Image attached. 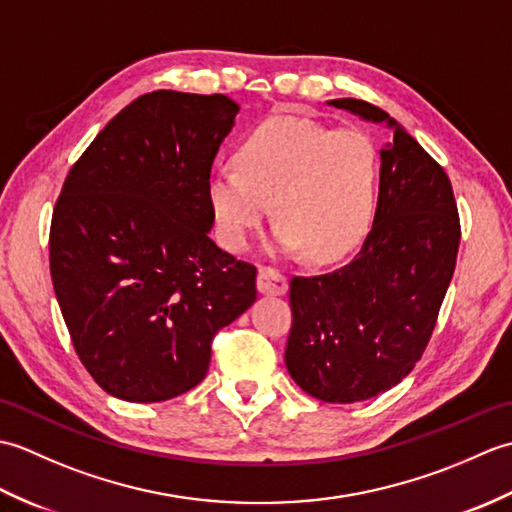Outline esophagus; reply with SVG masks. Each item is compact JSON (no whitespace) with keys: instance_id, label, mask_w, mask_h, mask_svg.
<instances>
[{"instance_id":"1","label":"esophagus","mask_w":512,"mask_h":512,"mask_svg":"<svg viewBox=\"0 0 512 512\" xmlns=\"http://www.w3.org/2000/svg\"><path fill=\"white\" fill-rule=\"evenodd\" d=\"M257 288L259 292H264V295H284L288 290V279L279 268L262 266L257 275Z\"/></svg>"}]
</instances>
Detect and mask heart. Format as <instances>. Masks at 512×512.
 <instances>
[{"mask_svg": "<svg viewBox=\"0 0 512 512\" xmlns=\"http://www.w3.org/2000/svg\"><path fill=\"white\" fill-rule=\"evenodd\" d=\"M235 169H217L209 202L224 244L244 250L275 204V246L306 248L330 262L354 248L374 217L378 151L358 129H328L295 116H273L239 140Z\"/></svg>", "mask_w": 512, "mask_h": 512, "instance_id": "b5f03b06", "label": "heart"}]
</instances>
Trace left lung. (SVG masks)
I'll use <instances>...</instances> for the list:
<instances>
[{
    "label": "left lung",
    "mask_w": 512,
    "mask_h": 512,
    "mask_svg": "<svg viewBox=\"0 0 512 512\" xmlns=\"http://www.w3.org/2000/svg\"><path fill=\"white\" fill-rule=\"evenodd\" d=\"M391 129L380 151L374 226L350 264L290 279L286 367L325 402H358L398 385L427 350L451 284L460 215L444 169L380 107L334 99Z\"/></svg>",
    "instance_id": "left-lung-1"
}]
</instances>
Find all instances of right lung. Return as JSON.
Instances as JSON below:
<instances>
[{
  "instance_id": "add662e5",
  "label": "right lung",
  "mask_w": 512,
  "mask_h": 512,
  "mask_svg": "<svg viewBox=\"0 0 512 512\" xmlns=\"http://www.w3.org/2000/svg\"><path fill=\"white\" fill-rule=\"evenodd\" d=\"M237 103L156 90L74 162L50 224V275L96 385L160 402L209 372L211 343L257 299V268L209 237L211 167Z\"/></svg>"
}]
</instances>
